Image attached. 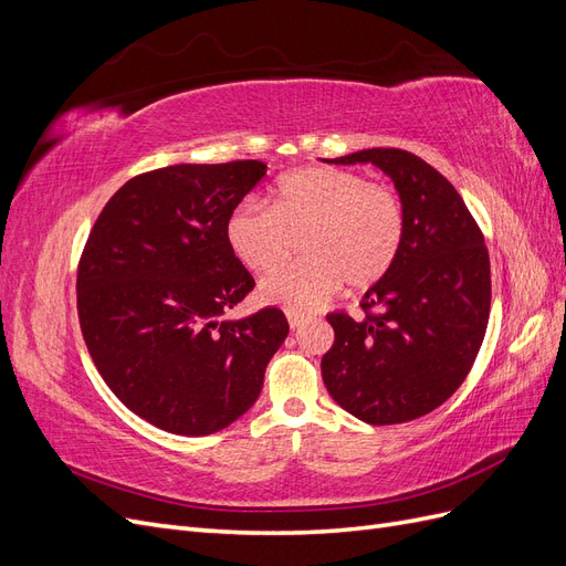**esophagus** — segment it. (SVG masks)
Returning <instances> with one entry per match:
<instances>
[{"label": "esophagus", "mask_w": 566, "mask_h": 566, "mask_svg": "<svg viewBox=\"0 0 566 566\" xmlns=\"http://www.w3.org/2000/svg\"><path fill=\"white\" fill-rule=\"evenodd\" d=\"M285 316H287V323H290V328H300L302 323H306L310 321V316H306L304 312H297V310H285Z\"/></svg>", "instance_id": "obj_1"}]
</instances>
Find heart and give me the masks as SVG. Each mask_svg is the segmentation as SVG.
Wrapping results in <instances>:
<instances>
[{"label": "heart", "mask_w": 566, "mask_h": 566, "mask_svg": "<svg viewBox=\"0 0 566 566\" xmlns=\"http://www.w3.org/2000/svg\"><path fill=\"white\" fill-rule=\"evenodd\" d=\"M297 232L305 256L269 271L260 297L287 310H312L342 283L366 290L387 276L403 245V202L385 184L318 165L281 177L269 208L245 202L224 227L231 252L252 271L280 261L289 235Z\"/></svg>", "instance_id": "1"}]
</instances>
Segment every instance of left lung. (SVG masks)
I'll return each instance as SVG.
<instances>
[{
	"label": "left lung",
	"instance_id": "obj_1",
	"mask_svg": "<svg viewBox=\"0 0 566 566\" xmlns=\"http://www.w3.org/2000/svg\"><path fill=\"white\" fill-rule=\"evenodd\" d=\"M335 165L370 163L394 181L406 233L397 262L361 300L364 318L333 312L321 358L331 397L368 424L439 408L468 378L491 310L484 233L453 184L401 148H368Z\"/></svg>",
	"mask_w": 566,
	"mask_h": 566
}]
</instances>
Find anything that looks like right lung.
Listing matches in <instances>:
<instances>
[{
    "label": "right lung",
    "mask_w": 566,
    "mask_h": 566,
    "mask_svg": "<svg viewBox=\"0 0 566 566\" xmlns=\"http://www.w3.org/2000/svg\"><path fill=\"white\" fill-rule=\"evenodd\" d=\"M264 175L260 160H233L134 177L82 250L77 316L92 361L132 413L165 432L202 437L241 418L290 331L276 306L221 321L254 287L227 219Z\"/></svg>",
    "instance_id": "add662e5"
}]
</instances>
